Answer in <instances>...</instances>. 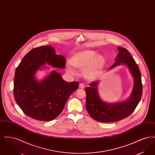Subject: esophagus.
Returning <instances> with one entry per match:
<instances>
[{
	"label": "esophagus",
	"instance_id": "34e87169",
	"mask_svg": "<svg viewBox=\"0 0 155 155\" xmlns=\"http://www.w3.org/2000/svg\"><path fill=\"white\" fill-rule=\"evenodd\" d=\"M79 87H80V88H81L84 89V87H85V85H84V84L83 83H80V85H79Z\"/></svg>",
	"mask_w": 155,
	"mask_h": 155
}]
</instances>
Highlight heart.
I'll return each instance as SVG.
<instances>
[{
	"mask_svg": "<svg viewBox=\"0 0 155 155\" xmlns=\"http://www.w3.org/2000/svg\"><path fill=\"white\" fill-rule=\"evenodd\" d=\"M105 60L101 56H97L93 51H85L75 54L67 65V71L70 74H75L76 70L74 66L84 68L85 77L94 80L97 78L102 73L105 65Z\"/></svg>",
	"mask_w": 155,
	"mask_h": 155,
	"instance_id": "b5f03b06",
	"label": "heart"
}]
</instances>
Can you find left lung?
Returning a JSON list of instances; mask_svg holds the SVG:
<instances>
[{
    "label": "left lung",
    "mask_w": 155,
    "mask_h": 155,
    "mask_svg": "<svg viewBox=\"0 0 155 155\" xmlns=\"http://www.w3.org/2000/svg\"><path fill=\"white\" fill-rule=\"evenodd\" d=\"M119 53L112 68L121 64L128 67L134 77V87L131 95L124 102L109 104L103 102L97 93L98 81H93L85 88L86 109L89 116L99 122L111 123L123 120L133 113L140 101L142 94L141 74L138 66L129 51L118 47Z\"/></svg>",
    "instance_id": "8db88e82"
}]
</instances>
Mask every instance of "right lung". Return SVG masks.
Wrapping results in <instances>:
<instances>
[{
  "mask_svg": "<svg viewBox=\"0 0 155 155\" xmlns=\"http://www.w3.org/2000/svg\"><path fill=\"white\" fill-rule=\"evenodd\" d=\"M66 61L65 57L56 54L51 46L35 48L23 58L15 70L13 94L16 103L26 115L40 121H51L61 113L79 83L64 81L56 71L41 82L37 81L35 74L46 63L64 68Z\"/></svg>",
  "mask_w": 155,
  "mask_h": 155,
  "instance_id": "add662e5",
  "label": "right lung"
}]
</instances>
